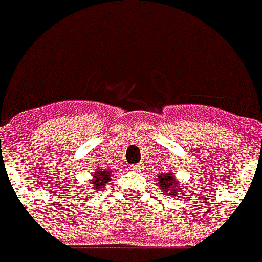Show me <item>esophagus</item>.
I'll list each match as a JSON object with an SVG mask.
<instances>
[{
  "mask_svg": "<svg viewBox=\"0 0 262 262\" xmlns=\"http://www.w3.org/2000/svg\"><path fill=\"white\" fill-rule=\"evenodd\" d=\"M141 168H142V166H141L140 164H134V165H131V166H129V169L134 170V172H137V170H140Z\"/></svg>",
  "mask_w": 262,
  "mask_h": 262,
  "instance_id": "obj_1",
  "label": "esophagus"
}]
</instances>
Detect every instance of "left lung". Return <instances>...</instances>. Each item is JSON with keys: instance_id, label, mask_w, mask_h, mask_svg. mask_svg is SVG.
Instances as JSON below:
<instances>
[{"instance_id": "obj_1", "label": "left lung", "mask_w": 262, "mask_h": 262, "mask_svg": "<svg viewBox=\"0 0 262 262\" xmlns=\"http://www.w3.org/2000/svg\"><path fill=\"white\" fill-rule=\"evenodd\" d=\"M158 186L161 187L162 190H168V192H178V185H176L173 176H169L168 173L166 175H162L161 178H158Z\"/></svg>"}]
</instances>
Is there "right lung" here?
Listing matches in <instances>:
<instances>
[{
	"label": "right lung",
	"mask_w": 262,
	"mask_h": 262,
	"mask_svg": "<svg viewBox=\"0 0 262 262\" xmlns=\"http://www.w3.org/2000/svg\"><path fill=\"white\" fill-rule=\"evenodd\" d=\"M97 175H96V179L93 181V186L96 187V189H101V187L104 186V185H107V182H108V179L111 178V173L110 170H98V172H96ZM94 189V190H96Z\"/></svg>",
	"instance_id": "1"
}]
</instances>
